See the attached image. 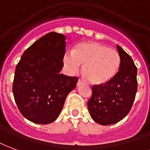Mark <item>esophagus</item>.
I'll return each mask as SVG.
<instances>
[{
	"label": "esophagus",
	"instance_id": "esophagus-1",
	"mask_svg": "<svg viewBox=\"0 0 150 150\" xmlns=\"http://www.w3.org/2000/svg\"><path fill=\"white\" fill-rule=\"evenodd\" d=\"M81 84H83L82 80L79 79V80H78V81H77V86H81Z\"/></svg>",
	"mask_w": 150,
	"mask_h": 150
}]
</instances>
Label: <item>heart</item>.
<instances>
[{
  "label": "heart",
  "instance_id": "1",
  "mask_svg": "<svg viewBox=\"0 0 150 150\" xmlns=\"http://www.w3.org/2000/svg\"><path fill=\"white\" fill-rule=\"evenodd\" d=\"M63 63L71 74L78 73L84 64L83 74L86 80L93 85H101L110 81L117 74L121 57L117 50L88 41L77 45L74 51H66Z\"/></svg>",
  "mask_w": 150,
  "mask_h": 150
}]
</instances>
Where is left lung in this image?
<instances>
[{
  "label": "left lung",
  "mask_w": 150,
  "mask_h": 150,
  "mask_svg": "<svg viewBox=\"0 0 150 150\" xmlns=\"http://www.w3.org/2000/svg\"><path fill=\"white\" fill-rule=\"evenodd\" d=\"M121 57L117 74L104 85L93 86L88 110L92 119L102 125L115 124L130 111L137 89V69L133 59L117 45Z\"/></svg>",
  "instance_id": "left-lung-1"
}]
</instances>
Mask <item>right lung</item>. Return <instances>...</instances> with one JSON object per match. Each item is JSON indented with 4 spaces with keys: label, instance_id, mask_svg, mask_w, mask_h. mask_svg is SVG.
Returning a JSON list of instances; mask_svg holds the SVG:
<instances>
[{
    "label": "right lung",
    "instance_id": "right-lung-1",
    "mask_svg": "<svg viewBox=\"0 0 150 150\" xmlns=\"http://www.w3.org/2000/svg\"><path fill=\"white\" fill-rule=\"evenodd\" d=\"M65 36L51 32L24 52L15 70L13 93L20 112L36 124H50L61 113L78 78L61 74Z\"/></svg>",
    "mask_w": 150,
    "mask_h": 150
}]
</instances>
